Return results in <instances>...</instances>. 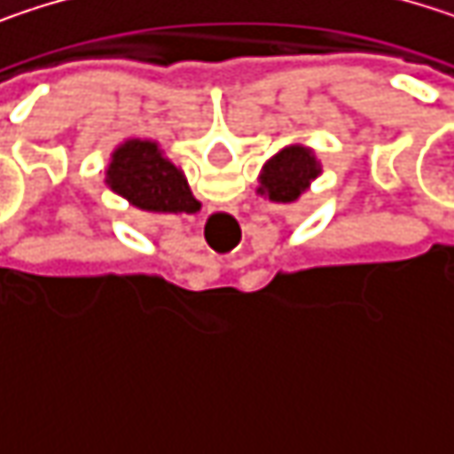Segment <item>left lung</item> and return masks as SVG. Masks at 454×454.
Returning <instances> with one entry per match:
<instances>
[{
  "label": "left lung",
  "mask_w": 454,
  "mask_h": 454,
  "mask_svg": "<svg viewBox=\"0 0 454 454\" xmlns=\"http://www.w3.org/2000/svg\"><path fill=\"white\" fill-rule=\"evenodd\" d=\"M320 173L316 157L305 146H289L278 152L265 168H262V186L260 194H268L273 202H294L310 181Z\"/></svg>",
  "instance_id": "left-lung-1"
}]
</instances>
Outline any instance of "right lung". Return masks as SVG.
I'll use <instances>...</instances> for the list:
<instances>
[{
    "label": "right lung",
    "instance_id": "right-lung-1",
    "mask_svg": "<svg viewBox=\"0 0 454 454\" xmlns=\"http://www.w3.org/2000/svg\"><path fill=\"white\" fill-rule=\"evenodd\" d=\"M107 186L146 213H197L184 173L162 157L154 141H126L107 168Z\"/></svg>",
    "mask_w": 454,
    "mask_h": 454
}]
</instances>
